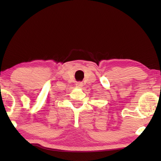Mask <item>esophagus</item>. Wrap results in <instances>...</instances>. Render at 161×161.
<instances>
[{"mask_svg": "<svg viewBox=\"0 0 161 161\" xmlns=\"http://www.w3.org/2000/svg\"><path fill=\"white\" fill-rule=\"evenodd\" d=\"M77 86L78 87H80V88H81L83 86V83L82 82H78L77 83Z\"/></svg>", "mask_w": 161, "mask_h": 161, "instance_id": "obj_1", "label": "esophagus"}]
</instances>
